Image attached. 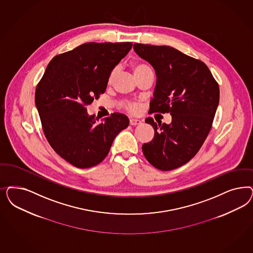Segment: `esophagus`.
<instances>
[{"mask_svg": "<svg viewBox=\"0 0 253 253\" xmlns=\"http://www.w3.org/2000/svg\"><path fill=\"white\" fill-rule=\"evenodd\" d=\"M129 124L131 126H138L139 124H141V121L139 119H135V118H131L129 120Z\"/></svg>", "mask_w": 253, "mask_h": 253, "instance_id": "obj_1", "label": "esophagus"}]
</instances>
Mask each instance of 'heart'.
<instances>
[{"label":"heart","instance_id":"heart-1","mask_svg":"<svg viewBox=\"0 0 253 253\" xmlns=\"http://www.w3.org/2000/svg\"><path fill=\"white\" fill-rule=\"evenodd\" d=\"M151 69L149 66L144 64V63H138V64H135L133 66V71H134V74H139L143 71H146ZM116 74V70H113L112 73L109 75V78H108V83H112L114 80V76ZM123 109L130 114H136L138 111H139V104L137 102H134V101H124L122 103Z\"/></svg>","mask_w":253,"mask_h":253}]
</instances>
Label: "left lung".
Wrapping results in <instances>:
<instances>
[{
    "label": "left lung",
    "instance_id": "left-lung-1",
    "mask_svg": "<svg viewBox=\"0 0 253 253\" xmlns=\"http://www.w3.org/2000/svg\"><path fill=\"white\" fill-rule=\"evenodd\" d=\"M134 50L155 68L157 76L149 113L172 116L169 125L145 119L154 127L155 137L142 145L143 155L160 170L178 169L198 153L211 129L219 84L203 61L177 49L134 43Z\"/></svg>",
    "mask_w": 253,
    "mask_h": 253
}]
</instances>
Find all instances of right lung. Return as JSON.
I'll return each instance as SVG.
<instances>
[{"label":"right lung","mask_w":253,"mask_h":253,"mask_svg":"<svg viewBox=\"0 0 253 253\" xmlns=\"http://www.w3.org/2000/svg\"><path fill=\"white\" fill-rule=\"evenodd\" d=\"M132 42H86L53 57L35 90L42 128L57 155L79 169L100 163L114 138L128 126L114 113L101 124L86 106L105 92L109 75Z\"/></svg>","instance_id":"add662e5"}]
</instances>
